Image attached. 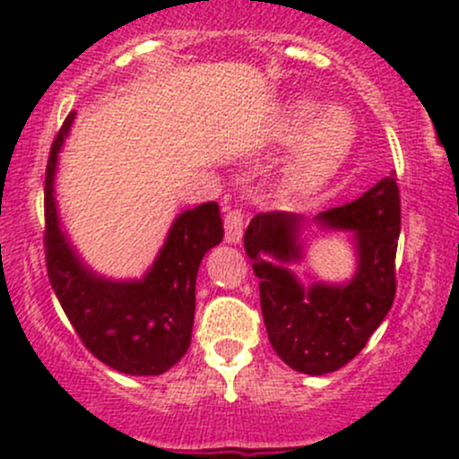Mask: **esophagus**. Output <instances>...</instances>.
I'll return each mask as SVG.
<instances>
[{
  "instance_id": "34e87169",
  "label": "esophagus",
  "mask_w": 459,
  "mask_h": 459,
  "mask_svg": "<svg viewBox=\"0 0 459 459\" xmlns=\"http://www.w3.org/2000/svg\"><path fill=\"white\" fill-rule=\"evenodd\" d=\"M244 233V212L239 208H230L224 215V235L229 244H238Z\"/></svg>"
}]
</instances>
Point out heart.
Listing matches in <instances>:
<instances>
[{"label": "heart", "mask_w": 459, "mask_h": 459, "mask_svg": "<svg viewBox=\"0 0 459 459\" xmlns=\"http://www.w3.org/2000/svg\"><path fill=\"white\" fill-rule=\"evenodd\" d=\"M280 140L295 143L286 166V186L295 195H308L322 188L351 155L355 124L346 110L319 113V104L313 100H298L281 122Z\"/></svg>", "instance_id": "b5f03b06"}]
</instances>
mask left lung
<instances>
[{"label": "left lung", "instance_id": "8db88e82", "mask_svg": "<svg viewBox=\"0 0 459 459\" xmlns=\"http://www.w3.org/2000/svg\"><path fill=\"white\" fill-rule=\"evenodd\" d=\"M328 229L351 230L359 266L346 286L313 284L304 290L293 273L273 264L299 257L298 215L259 212L244 233V248L259 277V302L268 340L290 368L308 375L333 373L349 364L371 340L395 299V253L400 239V188L395 173L358 200L316 217Z\"/></svg>", "mask_w": 459, "mask_h": 459}]
</instances>
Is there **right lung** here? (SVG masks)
<instances>
[{"mask_svg":"<svg viewBox=\"0 0 459 459\" xmlns=\"http://www.w3.org/2000/svg\"><path fill=\"white\" fill-rule=\"evenodd\" d=\"M75 113L64 119L50 146L44 182V248L50 286L82 344L100 362L128 375H161L191 346L197 268L224 238L220 206L182 212L160 257L142 281H108L86 271L59 230L53 200L57 152Z\"/></svg>","mask_w":459,"mask_h":459,"instance_id":"1","label":"right lung"}]
</instances>
